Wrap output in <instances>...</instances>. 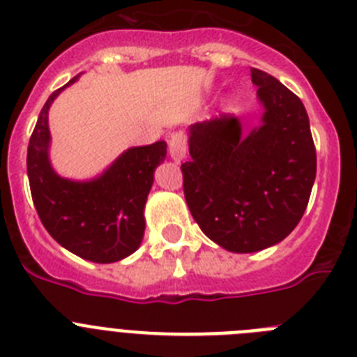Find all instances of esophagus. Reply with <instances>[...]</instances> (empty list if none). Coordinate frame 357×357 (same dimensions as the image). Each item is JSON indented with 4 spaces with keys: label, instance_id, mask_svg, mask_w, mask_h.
<instances>
[{
    "label": "esophagus",
    "instance_id": "obj_1",
    "mask_svg": "<svg viewBox=\"0 0 357 357\" xmlns=\"http://www.w3.org/2000/svg\"><path fill=\"white\" fill-rule=\"evenodd\" d=\"M168 151L169 157H172L173 162L181 164L182 160L185 159V137L184 134L176 132V134H172L168 141Z\"/></svg>",
    "mask_w": 357,
    "mask_h": 357
}]
</instances>
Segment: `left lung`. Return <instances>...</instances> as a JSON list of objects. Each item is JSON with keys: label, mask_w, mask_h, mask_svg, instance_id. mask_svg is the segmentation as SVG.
<instances>
[{"label": "left lung", "mask_w": 357, "mask_h": 357, "mask_svg": "<svg viewBox=\"0 0 357 357\" xmlns=\"http://www.w3.org/2000/svg\"><path fill=\"white\" fill-rule=\"evenodd\" d=\"M263 107L243 130L222 114L189 127L191 160L182 164L188 207L202 232L234 254L280 243L298 225L317 176L309 118L301 98L272 75L250 69Z\"/></svg>", "instance_id": "obj_1"}]
</instances>
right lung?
<instances>
[{
    "instance_id": "right-lung-1",
    "label": "right lung",
    "mask_w": 357,
    "mask_h": 357,
    "mask_svg": "<svg viewBox=\"0 0 357 357\" xmlns=\"http://www.w3.org/2000/svg\"><path fill=\"white\" fill-rule=\"evenodd\" d=\"M78 77L55 91L40 110L26 155L31 198L44 229L61 247L85 261L116 263L134 254L143 241L144 206L168 144L157 141L128 148L89 181L59 175L50 160L48 112L55 98Z\"/></svg>"
}]
</instances>
